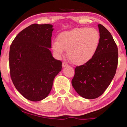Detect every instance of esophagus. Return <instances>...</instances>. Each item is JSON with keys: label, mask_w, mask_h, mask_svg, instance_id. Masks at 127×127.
<instances>
[{"label": "esophagus", "mask_w": 127, "mask_h": 127, "mask_svg": "<svg viewBox=\"0 0 127 127\" xmlns=\"http://www.w3.org/2000/svg\"><path fill=\"white\" fill-rule=\"evenodd\" d=\"M62 65H63V67H65L68 66V63L67 62H63V64H62Z\"/></svg>", "instance_id": "esophagus-1"}]
</instances>
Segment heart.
I'll return each instance as SVG.
<instances>
[{
  "instance_id": "obj_1",
  "label": "heart",
  "mask_w": 127,
  "mask_h": 127,
  "mask_svg": "<svg viewBox=\"0 0 127 127\" xmlns=\"http://www.w3.org/2000/svg\"><path fill=\"white\" fill-rule=\"evenodd\" d=\"M100 33L94 28L77 27L62 32L57 41L52 42L54 51L61 55L64 50L73 63L81 65L87 63L95 55L100 43Z\"/></svg>"
}]
</instances>
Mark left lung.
<instances>
[{"label":"left lung","instance_id":"left-lung-1","mask_svg":"<svg viewBox=\"0 0 127 127\" xmlns=\"http://www.w3.org/2000/svg\"><path fill=\"white\" fill-rule=\"evenodd\" d=\"M100 43L95 55L84 64L76 66L72 84L81 97L94 99L104 93L116 73L118 61V47L112 34L98 25Z\"/></svg>","mask_w":127,"mask_h":127}]
</instances>
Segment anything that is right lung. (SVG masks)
Wrapping results in <instances>:
<instances>
[{
	"label": "right lung",
	"mask_w": 127,
	"mask_h": 127,
	"mask_svg": "<svg viewBox=\"0 0 127 127\" xmlns=\"http://www.w3.org/2000/svg\"><path fill=\"white\" fill-rule=\"evenodd\" d=\"M51 24H33L17 34L10 46V76L19 93L38 101L47 97L62 62L52 57Z\"/></svg>",
	"instance_id": "obj_1"
}]
</instances>
